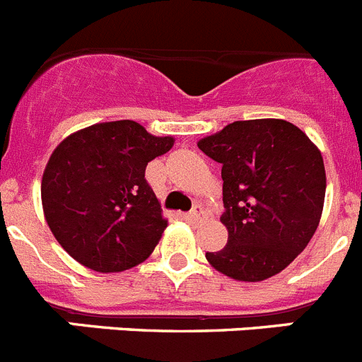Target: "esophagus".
Wrapping results in <instances>:
<instances>
[{"mask_svg": "<svg viewBox=\"0 0 362 362\" xmlns=\"http://www.w3.org/2000/svg\"><path fill=\"white\" fill-rule=\"evenodd\" d=\"M185 217H187L188 221H192V223H199V221L204 219V212L199 204H196V206H194V209H192Z\"/></svg>", "mask_w": 362, "mask_h": 362, "instance_id": "obj_1", "label": "esophagus"}]
</instances>
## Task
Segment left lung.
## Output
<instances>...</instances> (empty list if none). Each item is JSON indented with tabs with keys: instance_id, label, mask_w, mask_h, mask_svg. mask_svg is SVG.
I'll use <instances>...</instances> for the list:
<instances>
[{
	"instance_id": "obj_1",
	"label": "left lung",
	"mask_w": 362,
	"mask_h": 362,
	"mask_svg": "<svg viewBox=\"0 0 362 362\" xmlns=\"http://www.w3.org/2000/svg\"><path fill=\"white\" fill-rule=\"evenodd\" d=\"M221 163L223 250L206 252L235 281H264L288 267L315 233L326 192L325 163L303 130L283 119L233 121L197 143Z\"/></svg>"
}]
</instances>
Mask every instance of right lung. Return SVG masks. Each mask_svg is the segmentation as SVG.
Wrapping results in <instances>:
<instances>
[{"mask_svg": "<svg viewBox=\"0 0 362 362\" xmlns=\"http://www.w3.org/2000/svg\"><path fill=\"white\" fill-rule=\"evenodd\" d=\"M174 145L136 121H110L63 139L41 181L57 243L83 267L123 272L145 261L166 228L146 165Z\"/></svg>", "mask_w": 362, "mask_h": 362, "instance_id": "1", "label": "right lung"}]
</instances>
